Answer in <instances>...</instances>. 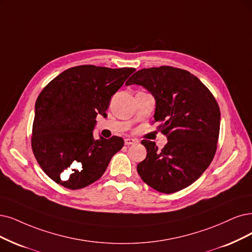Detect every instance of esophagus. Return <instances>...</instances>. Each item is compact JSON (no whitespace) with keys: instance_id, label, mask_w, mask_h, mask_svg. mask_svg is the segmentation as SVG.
Returning a JSON list of instances; mask_svg holds the SVG:
<instances>
[{"instance_id":"34e87169","label":"esophagus","mask_w":252,"mask_h":252,"mask_svg":"<svg viewBox=\"0 0 252 252\" xmlns=\"http://www.w3.org/2000/svg\"><path fill=\"white\" fill-rule=\"evenodd\" d=\"M138 141L136 140V139H133V138H126L125 139V144L126 145H131V144H135L137 143Z\"/></svg>"}]
</instances>
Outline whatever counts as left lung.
Instances as JSON below:
<instances>
[{
  "mask_svg": "<svg viewBox=\"0 0 252 252\" xmlns=\"http://www.w3.org/2000/svg\"><path fill=\"white\" fill-rule=\"evenodd\" d=\"M141 85L156 99L155 121L167 137L161 151L142 140L147 155L137 171L155 190L170 194L193 184L217 150L220 109L212 92L191 72L160 66L135 72L126 85Z\"/></svg>",
  "mask_w": 252,
  "mask_h": 252,
  "instance_id": "1",
  "label": "left lung"
}]
</instances>
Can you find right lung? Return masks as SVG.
Returning <instances> with one entry per match:
<instances>
[{"label":"right lung","mask_w":252,"mask_h":252,"mask_svg":"<svg viewBox=\"0 0 252 252\" xmlns=\"http://www.w3.org/2000/svg\"><path fill=\"white\" fill-rule=\"evenodd\" d=\"M135 68L80 65L52 80L37 97L32 150L45 174L78 190L104 174L124 139L93 137L96 116H107L112 95Z\"/></svg>","instance_id":"add662e5"}]
</instances>
